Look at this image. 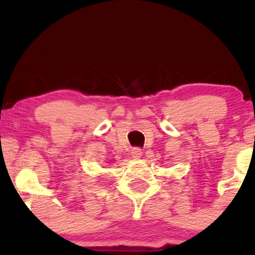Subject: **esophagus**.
<instances>
[{"label": "esophagus", "instance_id": "34e87169", "mask_svg": "<svg viewBox=\"0 0 255 255\" xmlns=\"http://www.w3.org/2000/svg\"><path fill=\"white\" fill-rule=\"evenodd\" d=\"M142 156V152L140 148H133L131 150V157L134 158V159H139V158H141Z\"/></svg>", "mask_w": 255, "mask_h": 255}]
</instances>
